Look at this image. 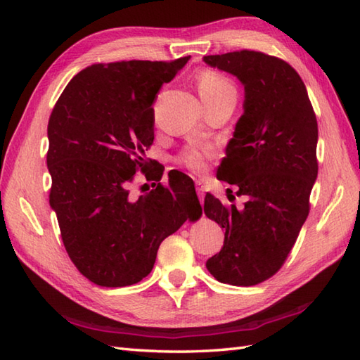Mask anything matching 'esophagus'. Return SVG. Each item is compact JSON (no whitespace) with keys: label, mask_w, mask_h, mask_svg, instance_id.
Instances as JSON below:
<instances>
[{"label":"esophagus","mask_w":360,"mask_h":360,"mask_svg":"<svg viewBox=\"0 0 360 360\" xmlns=\"http://www.w3.org/2000/svg\"><path fill=\"white\" fill-rule=\"evenodd\" d=\"M196 192H198V196H200V200H201V202L204 201V193H205V186H204V182L201 181V179H198L196 182Z\"/></svg>","instance_id":"34e87169"}]
</instances>
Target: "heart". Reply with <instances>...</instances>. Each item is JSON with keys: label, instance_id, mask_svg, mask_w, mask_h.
<instances>
[{"label": "heart", "instance_id": "heart-1", "mask_svg": "<svg viewBox=\"0 0 360 360\" xmlns=\"http://www.w3.org/2000/svg\"><path fill=\"white\" fill-rule=\"evenodd\" d=\"M198 91L202 98L204 105L217 101L221 97L233 96L236 97V89L233 83L229 80L226 75L217 71L205 70L198 75ZM212 156V150L209 147H198V145H190L179 153L176 158V162L179 165L188 168L193 173H202L207 168V159Z\"/></svg>", "mask_w": 360, "mask_h": 360}]
</instances>
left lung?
<instances>
[{
    "label": "left lung",
    "instance_id": "left-lung-1",
    "mask_svg": "<svg viewBox=\"0 0 360 360\" xmlns=\"http://www.w3.org/2000/svg\"><path fill=\"white\" fill-rule=\"evenodd\" d=\"M202 60L244 86V112L217 178L246 196L236 209L205 195L204 213L226 232L223 249L205 266L221 283L254 286L283 266L308 218L319 172L317 119L307 86L285 60L248 49Z\"/></svg>",
    "mask_w": 360,
    "mask_h": 360
}]
</instances>
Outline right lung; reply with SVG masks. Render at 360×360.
Returning <instances> with one entry per match:
<instances>
[{
  "instance_id": "1",
  "label": "right lung",
  "mask_w": 360,
  "mask_h": 360,
  "mask_svg": "<svg viewBox=\"0 0 360 360\" xmlns=\"http://www.w3.org/2000/svg\"><path fill=\"white\" fill-rule=\"evenodd\" d=\"M188 58L93 65L74 75L52 110L49 204L68 255L98 286H129L147 277L160 243L202 215L193 181L181 172L168 173V186L129 195L134 173L148 168L153 103ZM162 174L158 167L150 179Z\"/></svg>"
}]
</instances>
